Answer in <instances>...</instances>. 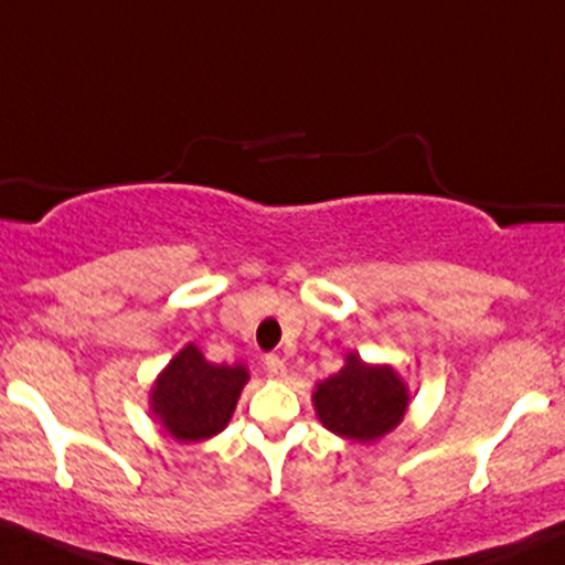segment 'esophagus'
<instances>
[{"label": "esophagus", "instance_id": "34e87169", "mask_svg": "<svg viewBox=\"0 0 565 565\" xmlns=\"http://www.w3.org/2000/svg\"><path fill=\"white\" fill-rule=\"evenodd\" d=\"M263 365H265L267 376H273V379L287 376V365H284V360L278 358V354H267V358L263 360Z\"/></svg>", "mask_w": 565, "mask_h": 565}]
</instances>
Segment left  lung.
Wrapping results in <instances>:
<instances>
[{"instance_id":"obj_1","label":"left lung","mask_w":565,"mask_h":565,"mask_svg":"<svg viewBox=\"0 0 565 565\" xmlns=\"http://www.w3.org/2000/svg\"><path fill=\"white\" fill-rule=\"evenodd\" d=\"M319 423L335 436L358 444H373L395 430L406 417V382L392 365H371L349 352L343 367L313 387Z\"/></svg>"}]
</instances>
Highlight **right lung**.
I'll return each instance as SVG.
<instances>
[{"mask_svg":"<svg viewBox=\"0 0 565 565\" xmlns=\"http://www.w3.org/2000/svg\"><path fill=\"white\" fill-rule=\"evenodd\" d=\"M246 382V365H216L186 343L153 379L148 408L178 444L205 441L230 425Z\"/></svg>","mask_w":565,"mask_h":565,"instance_id":"1","label":"right lung"}]
</instances>
